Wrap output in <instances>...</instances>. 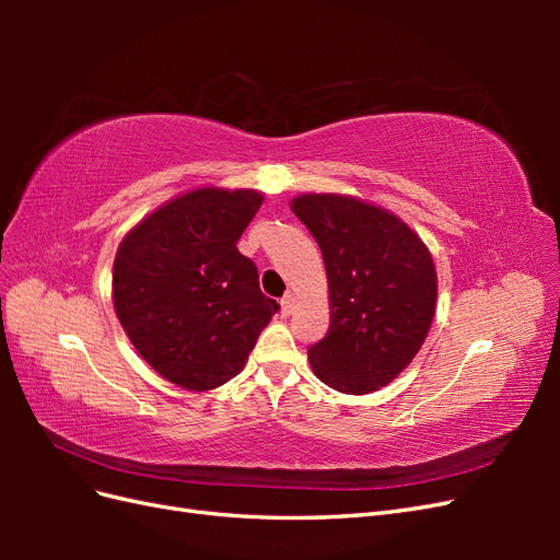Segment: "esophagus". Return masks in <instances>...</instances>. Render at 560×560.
<instances>
[{
  "mask_svg": "<svg viewBox=\"0 0 560 560\" xmlns=\"http://www.w3.org/2000/svg\"><path fill=\"white\" fill-rule=\"evenodd\" d=\"M292 311H294V296L287 294V296L280 301V313H282V317H290Z\"/></svg>",
  "mask_w": 560,
  "mask_h": 560,
  "instance_id": "34e87169",
  "label": "esophagus"
}]
</instances>
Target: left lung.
<instances>
[{
    "instance_id": "1",
    "label": "left lung",
    "mask_w": 560,
    "mask_h": 560,
    "mask_svg": "<svg viewBox=\"0 0 560 560\" xmlns=\"http://www.w3.org/2000/svg\"><path fill=\"white\" fill-rule=\"evenodd\" d=\"M290 206L317 241L329 282V331L308 348L315 376L343 395L376 393L425 343L436 311L432 254L374 202L301 194Z\"/></svg>"
}]
</instances>
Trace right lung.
<instances>
[{
  "label": "right lung",
  "mask_w": 560,
  "mask_h": 560,
  "mask_svg": "<svg viewBox=\"0 0 560 560\" xmlns=\"http://www.w3.org/2000/svg\"><path fill=\"white\" fill-rule=\"evenodd\" d=\"M264 196L200 186L147 214L116 249L112 299L142 360L191 393L238 376L280 308L235 247Z\"/></svg>",
  "instance_id": "obj_1"
}]
</instances>
